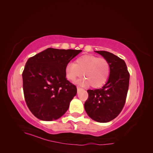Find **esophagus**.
I'll return each instance as SVG.
<instances>
[{
    "instance_id": "esophagus-1",
    "label": "esophagus",
    "mask_w": 153,
    "mask_h": 153,
    "mask_svg": "<svg viewBox=\"0 0 153 153\" xmlns=\"http://www.w3.org/2000/svg\"><path fill=\"white\" fill-rule=\"evenodd\" d=\"M80 89H81V88H80V87H77V91H79Z\"/></svg>"
}]
</instances>
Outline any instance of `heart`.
<instances>
[{
	"label": "heart",
	"instance_id": "obj_1",
	"mask_svg": "<svg viewBox=\"0 0 153 153\" xmlns=\"http://www.w3.org/2000/svg\"><path fill=\"white\" fill-rule=\"evenodd\" d=\"M110 64L106 59L99 58L94 55H83L74 63L68 64L65 68L67 79L75 82L82 76L84 79L79 80L81 85H89L93 88L103 85L110 75Z\"/></svg>",
	"mask_w": 153,
	"mask_h": 153
}]
</instances>
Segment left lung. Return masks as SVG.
I'll return each mask as SVG.
<instances>
[{"label": "left lung", "instance_id": "1", "mask_svg": "<svg viewBox=\"0 0 153 153\" xmlns=\"http://www.w3.org/2000/svg\"><path fill=\"white\" fill-rule=\"evenodd\" d=\"M95 52L109 62L110 75L101 89L87 90L89 97L84 108L94 121L108 123L116 117L124 107L129 87V73L124 60L106 51Z\"/></svg>", "mask_w": 153, "mask_h": 153}]
</instances>
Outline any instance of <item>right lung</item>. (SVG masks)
Masks as SVG:
<instances>
[{"mask_svg": "<svg viewBox=\"0 0 153 153\" xmlns=\"http://www.w3.org/2000/svg\"><path fill=\"white\" fill-rule=\"evenodd\" d=\"M80 50L48 48L30 57L22 73L25 102L30 112L45 121L66 113L76 94V87L67 80L65 68Z\"/></svg>", "mask_w": 153, "mask_h": 153, "instance_id": "right-lung-1", "label": "right lung"}]
</instances>
